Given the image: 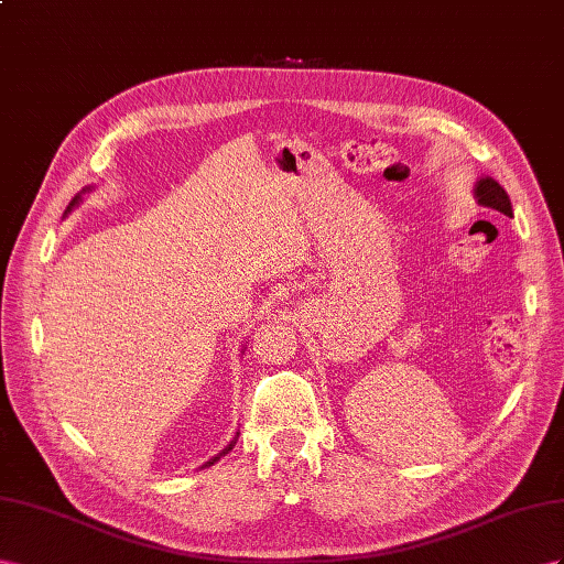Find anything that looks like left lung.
I'll return each instance as SVG.
<instances>
[{
	"instance_id": "left-lung-1",
	"label": "left lung",
	"mask_w": 564,
	"mask_h": 564,
	"mask_svg": "<svg viewBox=\"0 0 564 564\" xmlns=\"http://www.w3.org/2000/svg\"><path fill=\"white\" fill-rule=\"evenodd\" d=\"M475 196H477V200H479L481 205L494 207V210L503 213V215H508V217L512 215L508 193L501 188V184L489 180V176H487V180H479V184H477V188H475Z\"/></svg>"
}]
</instances>
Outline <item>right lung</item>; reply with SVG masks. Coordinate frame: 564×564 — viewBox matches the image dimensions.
Returning <instances> with one entry per match:
<instances>
[{"label":"right lung","instance_id":"1","mask_svg":"<svg viewBox=\"0 0 564 564\" xmlns=\"http://www.w3.org/2000/svg\"><path fill=\"white\" fill-rule=\"evenodd\" d=\"M77 200H79V196H75V198H73V200H70V205H68V210H70V207H73V205H75V203H77ZM234 444H236V440H234V442H231V444H229V446H227V448H224V452H221V454H219V456H215V458H213V460H207V465H213V463H217V460H219V458H221V456H224V454H229V452H231V448H234Z\"/></svg>","mask_w":564,"mask_h":564}]
</instances>
